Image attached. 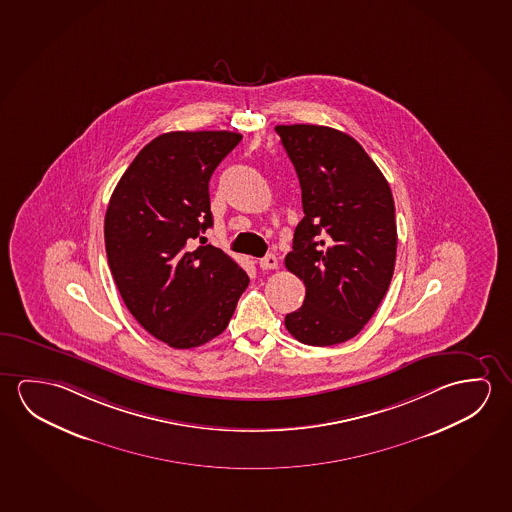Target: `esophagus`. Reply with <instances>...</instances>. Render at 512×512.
<instances>
[{
    "mask_svg": "<svg viewBox=\"0 0 512 512\" xmlns=\"http://www.w3.org/2000/svg\"><path fill=\"white\" fill-rule=\"evenodd\" d=\"M260 268L261 270H274V268H277L276 256L274 254H267L265 258H261Z\"/></svg>",
    "mask_w": 512,
    "mask_h": 512,
    "instance_id": "1",
    "label": "esophagus"
}]
</instances>
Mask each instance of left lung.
I'll return each mask as SVG.
<instances>
[{"label": "left lung", "instance_id": "1", "mask_svg": "<svg viewBox=\"0 0 512 512\" xmlns=\"http://www.w3.org/2000/svg\"><path fill=\"white\" fill-rule=\"evenodd\" d=\"M302 190L304 219L284 265L306 286L304 304L284 325L293 338L329 347L354 338L390 288L397 222L390 185L343 131L276 126Z\"/></svg>", "mask_w": 512, "mask_h": 512}]
</instances>
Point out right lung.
<instances>
[{
  "label": "right lung",
  "instance_id": "obj_1",
  "mask_svg": "<svg viewBox=\"0 0 512 512\" xmlns=\"http://www.w3.org/2000/svg\"><path fill=\"white\" fill-rule=\"evenodd\" d=\"M242 140L233 131H171L151 140L122 174L105 215L108 265L138 324L174 349L219 336L249 276L203 240L210 178Z\"/></svg>",
  "mask_w": 512,
  "mask_h": 512
}]
</instances>
